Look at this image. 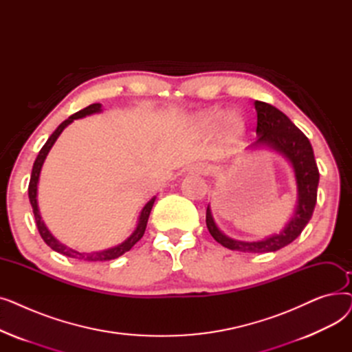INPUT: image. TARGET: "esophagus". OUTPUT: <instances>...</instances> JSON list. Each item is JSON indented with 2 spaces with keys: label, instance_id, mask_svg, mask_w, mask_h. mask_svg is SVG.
Wrapping results in <instances>:
<instances>
[{
  "label": "esophagus",
  "instance_id": "1",
  "mask_svg": "<svg viewBox=\"0 0 352 352\" xmlns=\"http://www.w3.org/2000/svg\"><path fill=\"white\" fill-rule=\"evenodd\" d=\"M188 171L199 174V175H206V174H208V166L204 162H195L190 166Z\"/></svg>",
  "mask_w": 352,
  "mask_h": 352
}]
</instances>
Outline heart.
Here are the masks:
<instances>
[{
  "mask_svg": "<svg viewBox=\"0 0 352 352\" xmlns=\"http://www.w3.org/2000/svg\"><path fill=\"white\" fill-rule=\"evenodd\" d=\"M223 117H224V113L221 109H210V111H206V113H201L198 116L197 124L204 129H214L219 124V121ZM244 131H245V122L241 117L236 114H231L227 117L224 133L228 140H231V141L238 140L244 134Z\"/></svg>",
  "mask_w": 352,
  "mask_h": 352,
  "instance_id": "1",
  "label": "heart"
}]
</instances>
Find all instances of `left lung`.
<instances>
[{
    "label": "left lung",
    "instance_id": "1",
    "mask_svg": "<svg viewBox=\"0 0 352 352\" xmlns=\"http://www.w3.org/2000/svg\"><path fill=\"white\" fill-rule=\"evenodd\" d=\"M254 105L256 111L258 137L250 148L268 146L289 161L295 181H297V208L280 234L270 235L260 241H238L221 232L212 218L210 206L207 207L206 223L215 241L228 250L241 252H274L291 244L308 224L317 204L320 173L311 142L301 129L295 126V124L274 105L263 101H255Z\"/></svg>",
    "mask_w": 352,
    "mask_h": 352
}]
</instances>
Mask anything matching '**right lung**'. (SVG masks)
<instances>
[{"label": "right lung", "instance_id": "obj_1", "mask_svg": "<svg viewBox=\"0 0 352 352\" xmlns=\"http://www.w3.org/2000/svg\"><path fill=\"white\" fill-rule=\"evenodd\" d=\"M101 104H91L88 105L87 108L78 111V113L72 114L71 117H68V120H65L64 122H61L58 125V128L55 129V131L51 134V137L47 140V142L44 144V146L41 148L40 154L36 155L35 161H34V165H32V173H31V178H30V186H28V198H30V202H31V207H32V212H34V217H35V223H36V228H38V232L41 235V238L44 239V243L52 248L54 251H57L65 256H69V258H76V260H81V261H91V263H98V261H109V260H116V258L121 256L122 254H125L126 251L131 250L140 239L142 238L144 232H145V228H146V223H148V217H150V212L153 210V206H154V201H155V197L151 198L150 201L146 202V204L144 206L141 214H140V218H138V224H137V228L134 230V232L129 235L124 243L113 247V248H108V250H104V251H97V252H80V251H76L72 250L67 245H64L63 243H60L57 238H55L50 231L48 228L45 227L44 221L40 215V210H38V202H36V190H38V179H40V174H41V168H43V164L50 153V150L52 148L54 142L57 141V138L60 137V134L64 131V128L67 125H69L74 120H78V118H84L87 116H91V114H97V113H101Z\"/></svg>", "mask_w": 352, "mask_h": 352}]
</instances>
